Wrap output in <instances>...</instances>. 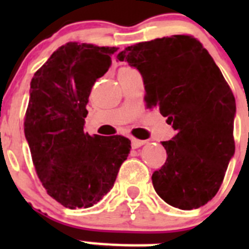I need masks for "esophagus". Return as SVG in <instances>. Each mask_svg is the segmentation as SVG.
Returning a JSON list of instances; mask_svg holds the SVG:
<instances>
[{
    "instance_id": "obj_1",
    "label": "esophagus",
    "mask_w": 249,
    "mask_h": 249,
    "mask_svg": "<svg viewBox=\"0 0 249 249\" xmlns=\"http://www.w3.org/2000/svg\"><path fill=\"white\" fill-rule=\"evenodd\" d=\"M143 144H146V141H140L136 140V138H132V148H140V147H142Z\"/></svg>"
}]
</instances>
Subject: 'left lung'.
I'll return each instance as SVG.
<instances>
[{"instance_id":"obj_1","label":"left lung","mask_w":249,"mask_h":249,"mask_svg":"<svg viewBox=\"0 0 249 249\" xmlns=\"http://www.w3.org/2000/svg\"><path fill=\"white\" fill-rule=\"evenodd\" d=\"M143 78L147 105L158 107L176 133L160 142L166 163L152 183L169 206L190 211L218 192L234 155L236 100L208 51L175 35L128 46L117 54Z\"/></svg>"}]
</instances>
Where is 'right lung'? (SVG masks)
I'll use <instances>...</instances> for the list:
<instances>
[{
    "mask_svg": "<svg viewBox=\"0 0 249 249\" xmlns=\"http://www.w3.org/2000/svg\"><path fill=\"white\" fill-rule=\"evenodd\" d=\"M117 47L68 42L31 80L25 136L39 181L66 208H89L113 187L131 151L123 136L85 133L92 86Z\"/></svg>",
    "mask_w": 249,
    "mask_h": 249,
    "instance_id": "right-lung-1",
    "label": "right lung"
}]
</instances>
